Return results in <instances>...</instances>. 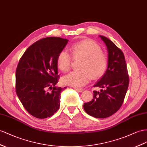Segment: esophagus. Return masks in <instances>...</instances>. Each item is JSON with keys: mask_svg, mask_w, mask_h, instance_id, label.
<instances>
[{"mask_svg": "<svg viewBox=\"0 0 147 147\" xmlns=\"http://www.w3.org/2000/svg\"><path fill=\"white\" fill-rule=\"evenodd\" d=\"M74 89L76 90V91H78V92H82V91H84V89H82V88H75Z\"/></svg>", "mask_w": 147, "mask_h": 147, "instance_id": "34e87169", "label": "esophagus"}]
</instances>
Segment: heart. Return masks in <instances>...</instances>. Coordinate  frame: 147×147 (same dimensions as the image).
Segmentation results:
<instances>
[{
  "label": "heart",
  "instance_id": "b5f03b06",
  "mask_svg": "<svg viewBox=\"0 0 147 147\" xmlns=\"http://www.w3.org/2000/svg\"><path fill=\"white\" fill-rule=\"evenodd\" d=\"M74 58H82L79 71L67 74L63 79L64 84L80 88L85 86L91 79L102 76L106 72L108 59L106 54L101 51L99 45L92 40H85L74 43L71 47ZM57 65L63 72L68 71L71 66L72 58L65 50L59 53Z\"/></svg>",
  "mask_w": 147,
  "mask_h": 147
}]
</instances>
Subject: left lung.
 I'll return each instance as SVG.
<instances>
[{
    "mask_svg": "<svg viewBox=\"0 0 147 147\" xmlns=\"http://www.w3.org/2000/svg\"><path fill=\"white\" fill-rule=\"evenodd\" d=\"M108 50V67L104 76L94 86L102 88L93 91V99L84 104V109L96 118H106L117 111L123 102L129 83L125 57L111 40L100 36Z\"/></svg>",
    "mask_w": 147,
    "mask_h": 147,
    "instance_id": "obj_1",
    "label": "left lung"
}]
</instances>
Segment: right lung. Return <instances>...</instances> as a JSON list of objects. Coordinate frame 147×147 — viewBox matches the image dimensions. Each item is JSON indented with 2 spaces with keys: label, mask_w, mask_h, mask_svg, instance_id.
<instances>
[{
  "label": "right lung",
  "mask_w": 147,
  "mask_h": 147,
  "mask_svg": "<svg viewBox=\"0 0 147 147\" xmlns=\"http://www.w3.org/2000/svg\"><path fill=\"white\" fill-rule=\"evenodd\" d=\"M68 40L42 38L29 47L19 60L16 73V90L23 106L38 119L50 117L58 110L61 93L56 59Z\"/></svg>",
  "instance_id": "add662e5"
}]
</instances>
